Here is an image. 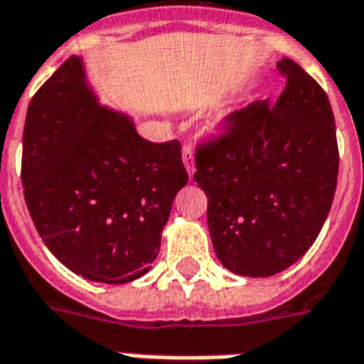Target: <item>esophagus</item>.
<instances>
[{
	"label": "esophagus",
	"instance_id": "esophagus-1",
	"mask_svg": "<svg viewBox=\"0 0 364 364\" xmlns=\"http://www.w3.org/2000/svg\"><path fill=\"white\" fill-rule=\"evenodd\" d=\"M183 164H185L189 177H193L195 175V151L191 146H183Z\"/></svg>",
	"mask_w": 364,
	"mask_h": 364
}]
</instances>
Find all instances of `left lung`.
Here are the masks:
<instances>
[{"label":"left lung","instance_id":"8db88e82","mask_svg":"<svg viewBox=\"0 0 364 364\" xmlns=\"http://www.w3.org/2000/svg\"><path fill=\"white\" fill-rule=\"evenodd\" d=\"M279 70L287 87L277 103L237 111L228 134L195 158L216 257L242 277H271L296 263L336 195L339 151L328 95L290 58Z\"/></svg>","mask_w":364,"mask_h":364}]
</instances>
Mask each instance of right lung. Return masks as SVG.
<instances>
[{
    "mask_svg": "<svg viewBox=\"0 0 364 364\" xmlns=\"http://www.w3.org/2000/svg\"><path fill=\"white\" fill-rule=\"evenodd\" d=\"M21 181L60 263L87 281L124 284L151 269L189 177L179 142L144 140L130 114L99 103L83 58L72 56L28 105Z\"/></svg>",
    "mask_w": 364,
    "mask_h": 364,
    "instance_id": "right-lung-1",
    "label": "right lung"
}]
</instances>
